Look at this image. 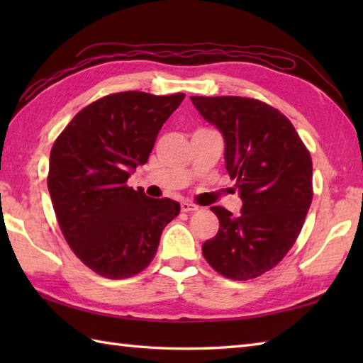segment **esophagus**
<instances>
[{
    "mask_svg": "<svg viewBox=\"0 0 363 363\" xmlns=\"http://www.w3.org/2000/svg\"><path fill=\"white\" fill-rule=\"evenodd\" d=\"M181 209H182V212H194V211H198V206L184 201V203H181Z\"/></svg>",
    "mask_w": 363,
    "mask_h": 363,
    "instance_id": "obj_1",
    "label": "esophagus"
}]
</instances>
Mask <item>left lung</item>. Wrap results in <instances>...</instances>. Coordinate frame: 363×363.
<instances>
[{
	"instance_id": "8db88e82",
	"label": "left lung",
	"mask_w": 363,
	"mask_h": 363,
	"mask_svg": "<svg viewBox=\"0 0 363 363\" xmlns=\"http://www.w3.org/2000/svg\"><path fill=\"white\" fill-rule=\"evenodd\" d=\"M225 137V164L242 198L240 215L221 206L204 259L228 279L248 281L276 267L296 242L312 203V159L290 120L259 99L190 96Z\"/></svg>"
}]
</instances>
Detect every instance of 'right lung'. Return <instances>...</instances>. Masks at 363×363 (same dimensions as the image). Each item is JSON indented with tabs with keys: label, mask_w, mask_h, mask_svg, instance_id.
<instances>
[{
	"label": "right lung",
	"mask_w": 363,
	"mask_h": 363,
	"mask_svg": "<svg viewBox=\"0 0 363 363\" xmlns=\"http://www.w3.org/2000/svg\"><path fill=\"white\" fill-rule=\"evenodd\" d=\"M184 94L120 91L84 107L50 154L48 190L67 243L84 265L126 279L151 264L162 230L179 215L169 198L128 187Z\"/></svg>",
	"instance_id": "obj_1"
}]
</instances>
